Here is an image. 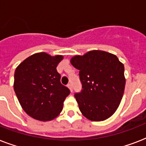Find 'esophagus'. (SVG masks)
Segmentation results:
<instances>
[{"label":"esophagus","instance_id":"1","mask_svg":"<svg viewBox=\"0 0 146 146\" xmlns=\"http://www.w3.org/2000/svg\"><path fill=\"white\" fill-rule=\"evenodd\" d=\"M67 87H68L69 89H70L71 92H73V87H72V85H71L70 83H69V84L67 85Z\"/></svg>","mask_w":146,"mask_h":146}]
</instances>
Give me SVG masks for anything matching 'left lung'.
<instances>
[{"instance_id":"obj_1","label":"left lung","mask_w":146,"mask_h":146,"mask_svg":"<svg viewBox=\"0 0 146 146\" xmlns=\"http://www.w3.org/2000/svg\"><path fill=\"white\" fill-rule=\"evenodd\" d=\"M70 63L80 70L82 89L75 98L82 115L92 121L111 117L124 92L123 64L116 55L98 50L74 56Z\"/></svg>"}]
</instances>
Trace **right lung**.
I'll use <instances>...</instances> for the list:
<instances>
[{
  "label": "right lung",
  "mask_w": 146,
  "mask_h": 146,
  "mask_svg": "<svg viewBox=\"0 0 146 146\" xmlns=\"http://www.w3.org/2000/svg\"><path fill=\"white\" fill-rule=\"evenodd\" d=\"M64 56L36 53L25 59L14 73L15 93L28 115L40 121L54 120L61 112L70 90L60 83L57 66Z\"/></svg>",
  "instance_id": "1"
}]
</instances>
